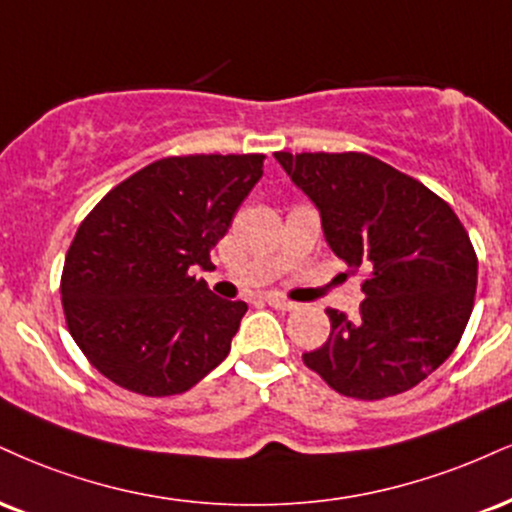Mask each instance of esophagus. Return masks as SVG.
Instances as JSON below:
<instances>
[{"mask_svg": "<svg viewBox=\"0 0 512 512\" xmlns=\"http://www.w3.org/2000/svg\"><path fill=\"white\" fill-rule=\"evenodd\" d=\"M264 300H267V305H272V307H276V310H283V312H291V310H295V303H291V300H286V298H281V295H274V293H269V295H264Z\"/></svg>", "mask_w": 512, "mask_h": 512, "instance_id": "1", "label": "esophagus"}]
</instances>
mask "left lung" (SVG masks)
<instances>
[{"mask_svg": "<svg viewBox=\"0 0 512 512\" xmlns=\"http://www.w3.org/2000/svg\"><path fill=\"white\" fill-rule=\"evenodd\" d=\"M322 217L331 252L362 269L360 315L326 310L331 334L303 362L360 400L396 396L448 360L472 315L477 255L455 212L362 152H276Z\"/></svg>", "mask_w": 512, "mask_h": 512, "instance_id": "1", "label": "left lung"}]
</instances>
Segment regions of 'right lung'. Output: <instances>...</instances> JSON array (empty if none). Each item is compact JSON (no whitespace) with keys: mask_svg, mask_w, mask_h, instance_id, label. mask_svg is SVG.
<instances>
[{"mask_svg":"<svg viewBox=\"0 0 512 512\" xmlns=\"http://www.w3.org/2000/svg\"><path fill=\"white\" fill-rule=\"evenodd\" d=\"M262 155L166 157L102 197L61 274L69 331L114 384L143 396L188 391L226 360L243 300L197 281L262 178Z\"/></svg>","mask_w":512,"mask_h":512,"instance_id":"obj_1","label":"right lung"}]
</instances>
